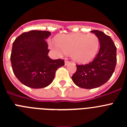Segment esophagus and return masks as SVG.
<instances>
[{
  "label": "esophagus",
  "instance_id": "obj_1",
  "mask_svg": "<svg viewBox=\"0 0 127 127\" xmlns=\"http://www.w3.org/2000/svg\"><path fill=\"white\" fill-rule=\"evenodd\" d=\"M70 64V62L68 61V60H65V65H67L68 64Z\"/></svg>",
  "mask_w": 127,
  "mask_h": 127
}]
</instances>
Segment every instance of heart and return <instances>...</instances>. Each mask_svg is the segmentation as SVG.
Returning a JSON list of instances; mask_svg holds the SVG:
<instances>
[{
  "instance_id": "1",
  "label": "heart",
  "mask_w": 127,
  "mask_h": 127,
  "mask_svg": "<svg viewBox=\"0 0 127 127\" xmlns=\"http://www.w3.org/2000/svg\"><path fill=\"white\" fill-rule=\"evenodd\" d=\"M50 46L58 53L70 54L76 62L85 64L92 60L97 55L100 46L98 37L94 33H74L62 35L56 39V44Z\"/></svg>"
}]
</instances>
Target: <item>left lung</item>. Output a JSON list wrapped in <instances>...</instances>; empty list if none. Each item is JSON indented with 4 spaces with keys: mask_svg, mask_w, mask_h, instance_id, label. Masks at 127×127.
<instances>
[{
    "mask_svg": "<svg viewBox=\"0 0 127 127\" xmlns=\"http://www.w3.org/2000/svg\"><path fill=\"white\" fill-rule=\"evenodd\" d=\"M98 37L100 49L92 62L76 65L72 76L76 85L85 89L97 88L105 83L113 75L116 65V47L109 35L99 30H92Z\"/></svg>",
    "mask_w": 127,
    "mask_h": 127,
    "instance_id": "left-lung-1",
    "label": "left lung"
}]
</instances>
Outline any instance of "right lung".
I'll return each mask as SVG.
<instances>
[{"label": "right lung", "mask_w": 127, "mask_h": 127, "mask_svg": "<svg viewBox=\"0 0 127 127\" xmlns=\"http://www.w3.org/2000/svg\"><path fill=\"white\" fill-rule=\"evenodd\" d=\"M51 32L31 30L18 37L13 43L11 62L13 72L22 84L32 88H45L52 83L64 60L48 57L45 39Z\"/></svg>", "instance_id": "add662e5"}]
</instances>
